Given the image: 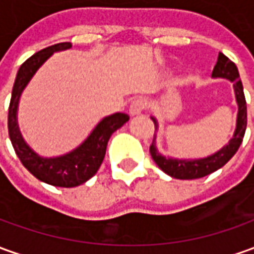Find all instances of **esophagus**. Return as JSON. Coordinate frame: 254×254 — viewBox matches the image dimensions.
<instances>
[{"label":"esophagus","instance_id":"34e87169","mask_svg":"<svg viewBox=\"0 0 254 254\" xmlns=\"http://www.w3.org/2000/svg\"><path fill=\"white\" fill-rule=\"evenodd\" d=\"M145 108H146V99L142 97H138L132 99L130 108H128V112H130L131 116H135V115H139Z\"/></svg>","mask_w":254,"mask_h":254}]
</instances>
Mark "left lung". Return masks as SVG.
Returning a JSON list of instances; mask_svg holds the SVG:
<instances>
[{"mask_svg":"<svg viewBox=\"0 0 254 254\" xmlns=\"http://www.w3.org/2000/svg\"><path fill=\"white\" fill-rule=\"evenodd\" d=\"M213 78H227L231 83H234L235 91V99L238 105L237 115V127L234 131V135L228 141V144L224 145L223 148L214 152L210 156L202 157V159H177V157L163 156L156 146V137L153 138V142L150 145L149 152L153 162L159 166L160 170H163L170 177L178 180H195L209 176L218 169H221L224 164L230 160L231 157L237 153L239 146L242 144L246 123H248V115H246V99L244 94V85L239 78V73L235 64L230 61L224 54H220L217 64L211 73ZM155 128L157 130L159 124L155 117H152Z\"/></svg>","mask_w":254,"mask_h":254,"instance_id":"left-lung-1","label":"left lung"}]
</instances>
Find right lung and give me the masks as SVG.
Here are the masks:
<instances>
[{
  "label": "right lung",
  "mask_w": 254,
  "mask_h": 254,
  "mask_svg": "<svg viewBox=\"0 0 254 254\" xmlns=\"http://www.w3.org/2000/svg\"><path fill=\"white\" fill-rule=\"evenodd\" d=\"M70 43L51 45L48 48L38 51L19 67L12 88L9 112H8V131H9L10 142L13 145V149L22 164L40 181L54 187H64V188H73L77 185H81L97 174L98 169L104 162L110 135L130 119L126 113H113L110 116L104 117L81 144L61 156H40L36 150L31 149L27 145L22 137V132L19 130V124H17V108H19L22 92L26 88V85L30 83L37 70L52 57V54L70 50Z\"/></svg>",
  "instance_id": "obj_1"
}]
</instances>
